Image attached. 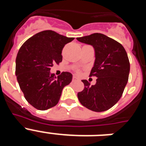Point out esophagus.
Listing matches in <instances>:
<instances>
[{
	"mask_svg": "<svg viewBox=\"0 0 146 146\" xmlns=\"http://www.w3.org/2000/svg\"><path fill=\"white\" fill-rule=\"evenodd\" d=\"M72 80L73 81H76V80H79V78L77 77V76L74 75L73 76V79H72Z\"/></svg>",
	"mask_w": 146,
	"mask_h": 146,
	"instance_id": "obj_1",
	"label": "esophagus"
}]
</instances>
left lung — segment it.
Instances as JSON below:
<instances>
[{
    "label": "left lung",
    "instance_id": "1",
    "mask_svg": "<svg viewBox=\"0 0 146 146\" xmlns=\"http://www.w3.org/2000/svg\"><path fill=\"white\" fill-rule=\"evenodd\" d=\"M77 39L94 47L95 61L90 76L97 77L94 86L82 80L85 87L77 94L78 99L93 111L108 110L121 99L128 82L130 64L127 53L121 44L102 33H93Z\"/></svg>",
    "mask_w": 146,
    "mask_h": 146
}]
</instances>
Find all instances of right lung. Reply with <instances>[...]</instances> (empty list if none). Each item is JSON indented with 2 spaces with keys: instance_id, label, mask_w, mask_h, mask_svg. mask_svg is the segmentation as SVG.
<instances>
[{
  "instance_id": "obj_1",
  "label": "right lung",
  "mask_w": 146,
  "mask_h": 146,
  "mask_svg": "<svg viewBox=\"0 0 146 146\" xmlns=\"http://www.w3.org/2000/svg\"><path fill=\"white\" fill-rule=\"evenodd\" d=\"M72 40L48 30L33 35L20 47L15 74L25 99L35 108L45 110L55 106L63 88L72 82L70 72L55 77L50 68L62 61V50Z\"/></svg>"
}]
</instances>
